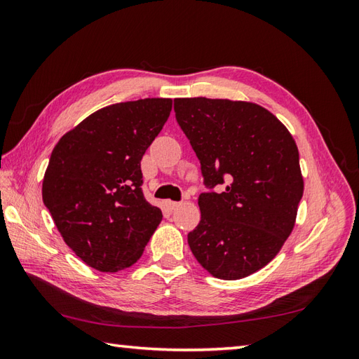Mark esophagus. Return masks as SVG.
I'll return each mask as SVG.
<instances>
[{
  "label": "esophagus",
  "instance_id": "esophagus-1",
  "mask_svg": "<svg viewBox=\"0 0 359 359\" xmlns=\"http://www.w3.org/2000/svg\"><path fill=\"white\" fill-rule=\"evenodd\" d=\"M180 205V202H174V201H166L165 202V207L170 210V211H172V210H175Z\"/></svg>",
  "mask_w": 359,
  "mask_h": 359
}]
</instances>
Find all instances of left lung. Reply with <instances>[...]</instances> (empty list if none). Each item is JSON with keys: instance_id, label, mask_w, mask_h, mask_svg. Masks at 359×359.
I'll return each instance as SVG.
<instances>
[{"instance_id": "obj_1", "label": "left lung", "mask_w": 359, "mask_h": 359, "mask_svg": "<svg viewBox=\"0 0 359 359\" xmlns=\"http://www.w3.org/2000/svg\"><path fill=\"white\" fill-rule=\"evenodd\" d=\"M174 112L207 188L188 245L212 276H250L279 253L293 230L304 191L293 137L255 103L175 98ZM219 184L226 185L222 194L214 191Z\"/></svg>"}]
</instances>
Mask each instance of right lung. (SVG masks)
I'll list each match as a JSON object with an SVG mask.
<instances>
[{
    "label": "right lung",
    "instance_id": "1",
    "mask_svg": "<svg viewBox=\"0 0 359 359\" xmlns=\"http://www.w3.org/2000/svg\"><path fill=\"white\" fill-rule=\"evenodd\" d=\"M171 106V98L106 106L52 151L43 202L67 247L98 271L116 273L139 261L162 220L143 196L140 162Z\"/></svg>",
    "mask_w": 359,
    "mask_h": 359
}]
</instances>
